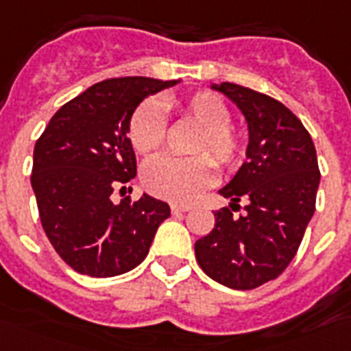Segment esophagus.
<instances>
[{"label":"esophagus","instance_id":"obj_1","mask_svg":"<svg viewBox=\"0 0 351 351\" xmlns=\"http://www.w3.org/2000/svg\"><path fill=\"white\" fill-rule=\"evenodd\" d=\"M189 211V206H178V204H172V213L179 215V213H185Z\"/></svg>","mask_w":351,"mask_h":351}]
</instances>
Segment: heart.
I'll return each mask as SVG.
<instances>
[{
  "label": "heart",
  "mask_w": 351,
  "mask_h": 351,
  "mask_svg": "<svg viewBox=\"0 0 351 351\" xmlns=\"http://www.w3.org/2000/svg\"><path fill=\"white\" fill-rule=\"evenodd\" d=\"M162 110L178 112L179 116L198 127L194 134L191 153L193 158L157 157L142 170L145 191L158 198L176 204H189L213 183L217 166L232 170L241 162L245 153V138L230 125V110L213 93L200 91L186 99L165 97ZM166 136L165 119L153 102L140 104L129 121L130 147L140 155L157 151ZM211 156L213 161L208 158Z\"/></svg>",
  "instance_id": "b5f03b06"
}]
</instances>
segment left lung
<instances>
[{"mask_svg": "<svg viewBox=\"0 0 351 351\" xmlns=\"http://www.w3.org/2000/svg\"><path fill=\"white\" fill-rule=\"evenodd\" d=\"M209 88L228 97L249 127L247 160L219 191L232 208L239 199L247 206L239 217L228 207L217 211L215 228L194 243V252L213 280L252 290L277 278L301 245L319 185L316 147L282 102L230 82Z\"/></svg>", "mask_w": 351, "mask_h": 351, "instance_id": "8db88e82", "label": "left lung"}]
</instances>
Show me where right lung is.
<instances>
[{"mask_svg":"<svg viewBox=\"0 0 351 351\" xmlns=\"http://www.w3.org/2000/svg\"><path fill=\"white\" fill-rule=\"evenodd\" d=\"M179 80L145 76L95 84L63 104L33 151L40 222L61 260L89 277H116L144 262L170 206L149 194L112 202L136 173L129 121L138 104Z\"/></svg>","mask_w":351,"mask_h":351,"instance_id":"1","label":"right lung"}]
</instances>
